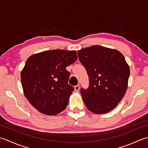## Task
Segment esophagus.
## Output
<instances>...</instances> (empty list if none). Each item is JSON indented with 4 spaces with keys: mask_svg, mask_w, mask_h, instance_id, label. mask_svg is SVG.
I'll return each instance as SVG.
<instances>
[{
    "mask_svg": "<svg viewBox=\"0 0 148 148\" xmlns=\"http://www.w3.org/2000/svg\"><path fill=\"white\" fill-rule=\"evenodd\" d=\"M74 89H75V90H76V92H79V89H80V86H79V85H76V86H74Z\"/></svg>",
    "mask_w": 148,
    "mask_h": 148,
    "instance_id": "34e87169",
    "label": "esophagus"
}]
</instances>
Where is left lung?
Returning <instances> with one entry per match:
<instances>
[{"label":"left lung","instance_id":"left-lung-1","mask_svg":"<svg viewBox=\"0 0 148 148\" xmlns=\"http://www.w3.org/2000/svg\"><path fill=\"white\" fill-rule=\"evenodd\" d=\"M77 54L89 77L88 88L80 90L86 108L96 114L110 112L128 88L130 67L124 56L116 49L100 45L83 48Z\"/></svg>","mask_w":148,"mask_h":148}]
</instances>
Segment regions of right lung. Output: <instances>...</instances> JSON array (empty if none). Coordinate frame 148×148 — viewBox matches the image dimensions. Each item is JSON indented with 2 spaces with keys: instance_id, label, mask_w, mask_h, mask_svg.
Instances as JSON below:
<instances>
[{
  "instance_id": "obj_1",
  "label": "right lung",
  "mask_w": 148,
  "mask_h": 148,
  "mask_svg": "<svg viewBox=\"0 0 148 148\" xmlns=\"http://www.w3.org/2000/svg\"><path fill=\"white\" fill-rule=\"evenodd\" d=\"M77 59L76 51H45L31 55L21 71L24 95L38 111L56 115L68 105L73 86L66 67Z\"/></svg>"
}]
</instances>
